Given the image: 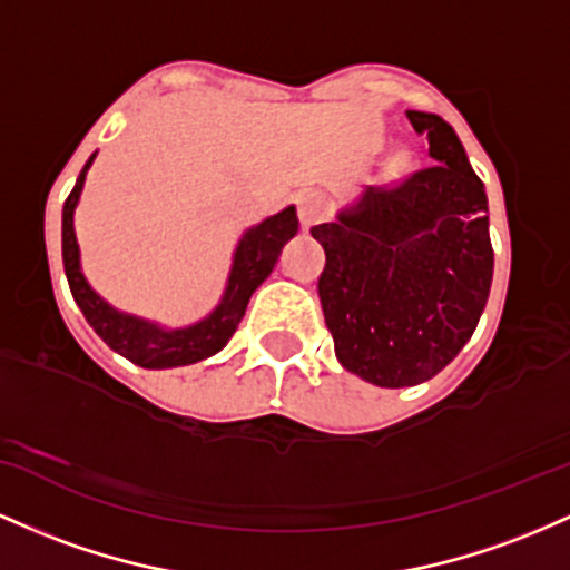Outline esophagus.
<instances>
[{
	"mask_svg": "<svg viewBox=\"0 0 570 570\" xmlns=\"http://www.w3.org/2000/svg\"><path fill=\"white\" fill-rule=\"evenodd\" d=\"M325 215H328V204L320 194H312V190H306V194L298 196V220H302L304 228H312L317 226V223L325 220Z\"/></svg>",
	"mask_w": 570,
	"mask_h": 570,
	"instance_id": "obj_1",
	"label": "esophagus"
}]
</instances>
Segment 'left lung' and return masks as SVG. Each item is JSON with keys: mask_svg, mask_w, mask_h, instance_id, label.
Listing matches in <instances>:
<instances>
[{"mask_svg": "<svg viewBox=\"0 0 570 570\" xmlns=\"http://www.w3.org/2000/svg\"><path fill=\"white\" fill-rule=\"evenodd\" d=\"M406 118L425 131L433 164L312 226L325 250L317 293L338 363L380 387L436 376L474 334L492 283L482 180L444 118Z\"/></svg>", "mask_w": 570, "mask_h": 570, "instance_id": "1", "label": "left lung"}]
</instances>
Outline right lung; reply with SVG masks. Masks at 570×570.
<instances>
[{
  "label": "right lung",
  "mask_w": 570,
  "mask_h": 570,
  "mask_svg": "<svg viewBox=\"0 0 570 570\" xmlns=\"http://www.w3.org/2000/svg\"><path fill=\"white\" fill-rule=\"evenodd\" d=\"M94 156L82 166L78 183H75L72 194L63 202V223H61V250H63V272H67L69 291H72L75 302L80 312L86 315L88 325L105 338V344L124 355L126 361L137 363L142 368H171V366H188V363L204 361V357L215 355L223 344L232 338L236 325L245 317L247 302H250L253 291L272 274L277 264L279 253H283L285 242L298 232V215L296 209L287 207L279 215L268 217L261 226L250 228L245 239L236 247V258L232 277H228L226 296L217 309L202 323L190 325L183 331H161L156 325L145 323V320L120 315L110 304L101 302L99 296L88 287L86 277L80 274V253L78 239H75V204L80 199L82 180L91 166Z\"/></svg>",
  "instance_id": "add662e5"
}]
</instances>
